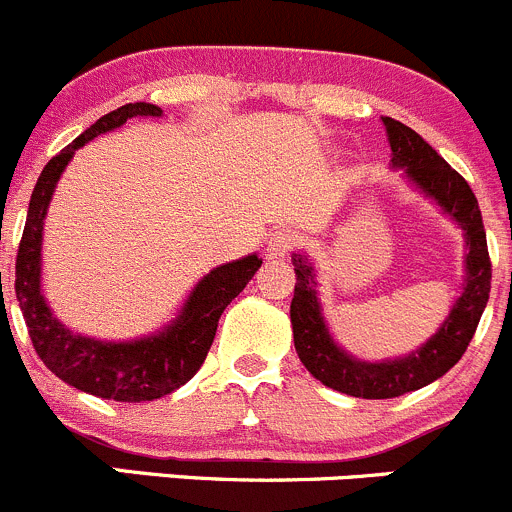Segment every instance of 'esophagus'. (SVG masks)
<instances>
[{
	"label": "esophagus",
	"mask_w": 512,
	"mask_h": 512,
	"mask_svg": "<svg viewBox=\"0 0 512 512\" xmlns=\"http://www.w3.org/2000/svg\"><path fill=\"white\" fill-rule=\"evenodd\" d=\"M296 244H298V234H296V231H291V229L276 231V234H273L271 239H268V256H273V258L286 256L288 251H291Z\"/></svg>",
	"instance_id": "1"
}]
</instances>
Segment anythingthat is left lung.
I'll use <instances>...</instances> for the list:
<instances>
[{"label": "left lung", "mask_w": 512, "mask_h": 512, "mask_svg": "<svg viewBox=\"0 0 512 512\" xmlns=\"http://www.w3.org/2000/svg\"><path fill=\"white\" fill-rule=\"evenodd\" d=\"M383 124H386L388 144L393 151V166L406 169L408 179L458 221L460 229L465 231L468 254H465V288L440 331L411 356L386 363L356 361L333 343L323 323L321 303L316 298L313 266L306 256L293 254L296 288H293L291 301V326L298 358L323 386L353 398H371V401L418 391L448 373L463 358L485 311L490 278H493L483 216H480L478 199L470 191L468 181L411 126L391 116H383Z\"/></svg>", "instance_id": "left-lung-1"}]
</instances>
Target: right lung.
<instances>
[{
  "mask_svg": "<svg viewBox=\"0 0 512 512\" xmlns=\"http://www.w3.org/2000/svg\"><path fill=\"white\" fill-rule=\"evenodd\" d=\"M131 116H161V109L146 104V101L119 106L101 116L79 139L64 146L44 166L32 191L27 224H24L22 241H19L14 291H17V301L29 328L34 351L54 376L96 398L144 403L169 396L171 391L196 376L201 363L206 361L211 343H214L221 313L244 291L246 283L261 266V258L254 254L214 268L191 291L189 301L181 308V316L171 326H166L156 336L139 338V341H94V338L77 336L52 316L42 296L39 273H42L44 216H47L54 186L79 146L104 131L126 124V119Z\"/></svg>",
  "mask_w": 512,
  "mask_h": 512,
  "instance_id": "right-lung-1",
  "label": "right lung"
}]
</instances>
